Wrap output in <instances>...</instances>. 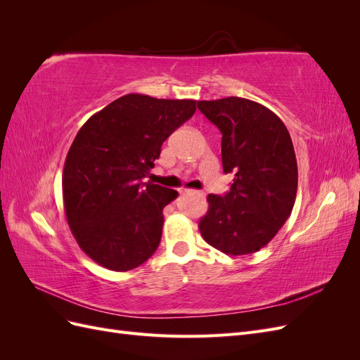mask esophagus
Listing matches in <instances>:
<instances>
[{
  "instance_id": "34e87169",
  "label": "esophagus",
  "mask_w": 360,
  "mask_h": 360,
  "mask_svg": "<svg viewBox=\"0 0 360 360\" xmlns=\"http://www.w3.org/2000/svg\"><path fill=\"white\" fill-rule=\"evenodd\" d=\"M191 192H193V191H191V189H183V191H180V193H191Z\"/></svg>"
}]
</instances>
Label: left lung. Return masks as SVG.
<instances>
[{
  "label": "left lung",
  "instance_id": "left-lung-1",
  "mask_svg": "<svg viewBox=\"0 0 360 360\" xmlns=\"http://www.w3.org/2000/svg\"><path fill=\"white\" fill-rule=\"evenodd\" d=\"M198 110L221 130L224 172L230 192L210 193L198 224L204 240L226 255L264 248L291 214L297 193V160L282 120L242 97L201 101Z\"/></svg>",
  "mask_w": 360,
  "mask_h": 360
}]
</instances>
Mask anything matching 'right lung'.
Listing matches in <instances>:
<instances>
[{
    "label": "right lung",
    "mask_w": 360,
    "mask_h": 360,
    "mask_svg": "<svg viewBox=\"0 0 360 360\" xmlns=\"http://www.w3.org/2000/svg\"><path fill=\"white\" fill-rule=\"evenodd\" d=\"M197 101L126 94L86 120L64 163L63 200L79 248L114 271L141 266L160 243L163 207L177 191L143 183Z\"/></svg>",
    "instance_id": "add662e5"
}]
</instances>
